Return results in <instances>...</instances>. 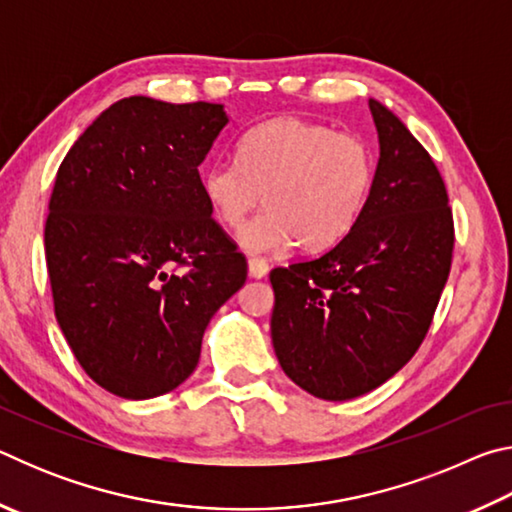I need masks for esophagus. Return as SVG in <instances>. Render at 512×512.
<instances>
[{"mask_svg":"<svg viewBox=\"0 0 512 512\" xmlns=\"http://www.w3.org/2000/svg\"><path fill=\"white\" fill-rule=\"evenodd\" d=\"M248 273L253 277H264L268 273V262L262 257H250L248 259Z\"/></svg>","mask_w":512,"mask_h":512,"instance_id":"esophagus-1","label":"esophagus"}]
</instances>
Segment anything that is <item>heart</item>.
Here are the masks:
<instances>
[{
	"instance_id": "1",
	"label": "heart",
	"mask_w": 512,
	"mask_h": 512,
	"mask_svg": "<svg viewBox=\"0 0 512 512\" xmlns=\"http://www.w3.org/2000/svg\"><path fill=\"white\" fill-rule=\"evenodd\" d=\"M377 158L361 135L300 117H277L241 137L237 162L203 173L205 203L223 228L241 230L261 202L269 210L241 232L248 253H280L300 239L329 248L357 225L370 201Z\"/></svg>"
}]
</instances>
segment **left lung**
Here are the masks:
<instances>
[{
    "instance_id": "8db88e82",
    "label": "left lung",
    "mask_w": 512,
    "mask_h": 512,
    "mask_svg": "<svg viewBox=\"0 0 512 512\" xmlns=\"http://www.w3.org/2000/svg\"><path fill=\"white\" fill-rule=\"evenodd\" d=\"M375 187L357 225L327 253L273 268V348L282 370L323 400L391 379L427 336L454 253L443 176L400 119L370 99Z\"/></svg>"
}]
</instances>
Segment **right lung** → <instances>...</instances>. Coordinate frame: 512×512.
Segmentation results:
<instances>
[{"label": "right lung", "mask_w": 512, "mask_h": 512, "mask_svg": "<svg viewBox=\"0 0 512 512\" xmlns=\"http://www.w3.org/2000/svg\"><path fill=\"white\" fill-rule=\"evenodd\" d=\"M221 103L128 97L60 162L45 255L60 329L112 395L149 400L192 375L205 327L248 262L205 203L198 164Z\"/></svg>", "instance_id": "obj_1"}]
</instances>
